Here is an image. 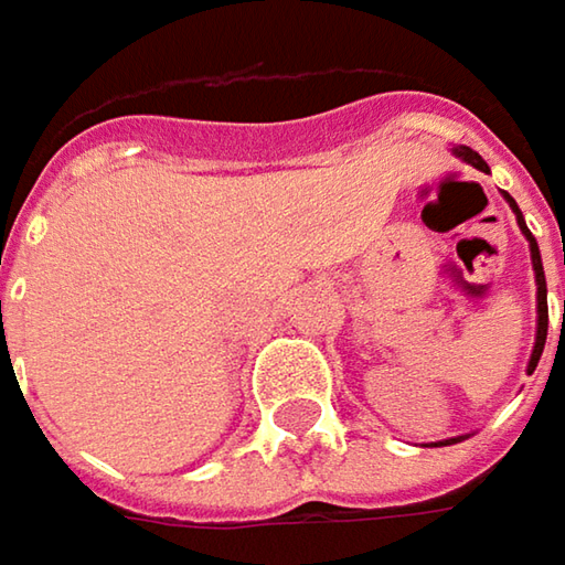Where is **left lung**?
Segmentation results:
<instances>
[{"label": "left lung", "mask_w": 565, "mask_h": 565, "mask_svg": "<svg viewBox=\"0 0 565 565\" xmlns=\"http://www.w3.org/2000/svg\"><path fill=\"white\" fill-rule=\"evenodd\" d=\"M456 153L471 163L475 169H481V172H488V163L471 150V147H456ZM507 201L510 206L515 210V220H519V226L525 232V238H529V245H532V264H534V282H537V342H534V352H532V361H529V371L537 367V361H541V352H544V339H547V282H544V267H541V250H537V242H534V235L529 232L525 226V220H522V213H519V206L512 201L510 194H507ZM563 327H565V317H563Z\"/></svg>", "instance_id": "left-lung-1"}]
</instances>
